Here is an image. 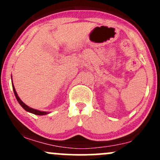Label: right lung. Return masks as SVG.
<instances>
[{"label":"right lung","mask_w":160,"mask_h":160,"mask_svg":"<svg viewBox=\"0 0 160 160\" xmlns=\"http://www.w3.org/2000/svg\"><path fill=\"white\" fill-rule=\"evenodd\" d=\"M12 87H13V93H14V95H15V97H16L17 100H18V102L20 103V105H21V107H22L25 110L28 111V112H31V113L35 114V115L42 116V115H46V114L48 113V112H44V111H40V110H34V109L31 108V107H29L28 106H27L26 104H25L24 102L22 101V100H21V99L19 98V97H18V93H17L16 90H15L14 87H13V84H12Z\"/></svg>","instance_id":"1"}]
</instances>
